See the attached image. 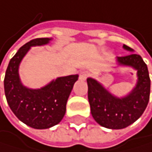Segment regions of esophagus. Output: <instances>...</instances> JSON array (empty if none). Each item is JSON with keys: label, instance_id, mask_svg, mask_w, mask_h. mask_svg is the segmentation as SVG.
I'll return each instance as SVG.
<instances>
[{"label": "esophagus", "instance_id": "esophagus-1", "mask_svg": "<svg viewBox=\"0 0 152 152\" xmlns=\"http://www.w3.org/2000/svg\"><path fill=\"white\" fill-rule=\"evenodd\" d=\"M88 76H89V73L87 72H81L80 73V79L81 80H85L88 78Z\"/></svg>", "mask_w": 152, "mask_h": 152}]
</instances>
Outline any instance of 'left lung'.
I'll return each mask as SVG.
<instances>
[{
	"label": "left lung",
	"instance_id": "8db88e82",
	"mask_svg": "<svg viewBox=\"0 0 152 152\" xmlns=\"http://www.w3.org/2000/svg\"><path fill=\"white\" fill-rule=\"evenodd\" d=\"M123 49L133 52L127 45ZM118 66L132 67L137 71V82L126 96L117 97L110 93L101 82L88 78V99L93 119L101 126L121 130L135 122L145 110L151 92V80L146 63L135 53L117 57Z\"/></svg>",
	"mask_w": 152,
	"mask_h": 152
}]
</instances>
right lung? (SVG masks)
<instances>
[{
    "mask_svg": "<svg viewBox=\"0 0 152 152\" xmlns=\"http://www.w3.org/2000/svg\"><path fill=\"white\" fill-rule=\"evenodd\" d=\"M52 38L32 40L19 49L11 59L4 78L6 100L15 116L24 124L37 130L57 125L65 115L66 104L79 75L58 77L40 89L22 84L19 74L20 64L31 47L50 43Z\"/></svg>",
    "mask_w": 152,
    "mask_h": 152,
    "instance_id": "right-lung-1",
    "label": "right lung"
}]
</instances>
